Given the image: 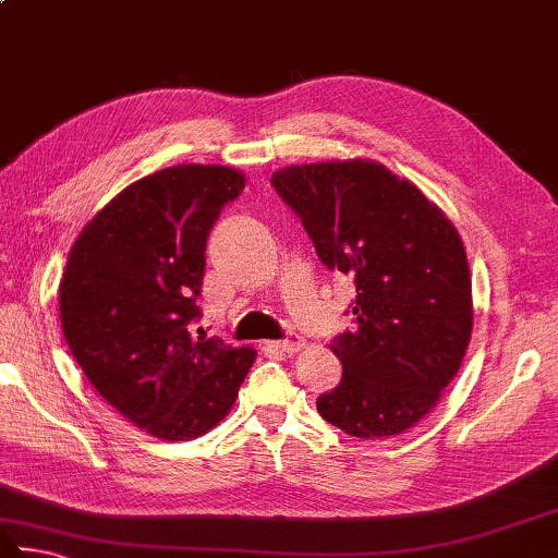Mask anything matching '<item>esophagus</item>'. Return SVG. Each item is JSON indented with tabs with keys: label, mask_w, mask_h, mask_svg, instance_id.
<instances>
[{
	"label": "esophagus",
	"mask_w": 558,
	"mask_h": 558,
	"mask_svg": "<svg viewBox=\"0 0 558 558\" xmlns=\"http://www.w3.org/2000/svg\"><path fill=\"white\" fill-rule=\"evenodd\" d=\"M270 347H272V349H278V351H282V353H298L302 347H305V339H302L300 333H288L286 339L272 341Z\"/></svg>",
	"instance_id": "obj_1"
}]
</instances>
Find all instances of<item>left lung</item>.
Segmentation results:
<instances>
[{
	"label": "left lung",
	"mask_w": 558,
	"mask_h": 558,
	"mask_svg": "<svg viewBox=\"0 0 558 558\" xmlns=\"http://www.w3.org/2000/svg\"><path fill=\"white\" fill-rule=\"evenodd\" d=\"M327 270L356 288L353 329L331 349L343 373L317 412L343 434L385 439L427 414L461 368L473 307L459 231L412 182L373 160L292 166L270 178Z\"/></svg>",
	"instance_id": "8db88e82"
}]
</instances>
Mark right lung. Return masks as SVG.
<instances>
[{"label": "right lung", "mask_w": 558, "mask_h": 558, "mask_svg": "<svg viewBox=\"0 0 558 558\" xmlns=\"http://www.w3.org/2000/svg\"><path fill=\"white\" fill-rule=\"evenodd\" d=\"M225 166H173L89 221L60 280V322L95 390L150 437L185 441L227 417L256 351L199 337L211 227L244 190Z\"/></svg>", "instance_id": "add662e5"}]
</instances>
